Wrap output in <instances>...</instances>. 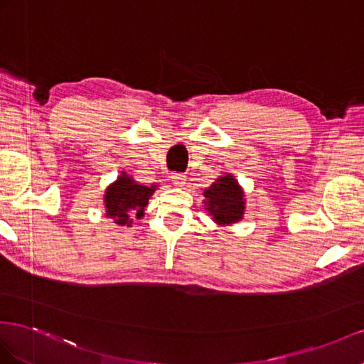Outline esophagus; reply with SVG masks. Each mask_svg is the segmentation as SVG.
Segmentation results:
<instances>
[{
	"mask_svg": "<svg viewBox=\"0 0 364 364\" xmlns=\"http://www.w3.org/2000/svg\"><path fill=\"white\" fill-rule=\"evenodd\" d=\"M171 181L173 186H176V188H183V186L186 184V175L184 173H172Z\"/></svg>",
	"mask_w": 364,
	"mask_h": 364,
	"instance_id": "34e87169",
	"label": "esophagus"
}]
</instances>
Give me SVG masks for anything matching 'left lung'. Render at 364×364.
Segmentation results:
<instances>
[{"mask_svg": "<svg viewBox=\"0 0 364 364\" xmlns=\"http://www.w3.org/2000/svg\"><path fill=\"white\" fill-rule=\"evenodd\" d=\"M204 204L213 221L220 226H229L243 218L245 193L234 175H223L204 191Z\"/></svg>", "mask_w": 364, "mask_h": 364, "instance_id": "8db88e82", "label": "left lung"}]
</instances>
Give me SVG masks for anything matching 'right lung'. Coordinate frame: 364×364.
I'll list each match as a JSON object with an SVG mask.
<instances>
[{"label": "right lung", "mask_w": 364, "mask_h": 364, "mask_svg": "<svg viewBox=\"0 0 364 364\" xmlns=\"http://www.w3.org/2000/svg\"><path fill=\"white\" fill-rule=\"evenodd\" d=\"M156 189V184L143 186L132 180V176L121 172L117 181L112 183L105 192L106 215L115 225L130 228L134 218L144 217V208Z\"/></svg>", "instance_id": "obj_1"}]
</instances>
